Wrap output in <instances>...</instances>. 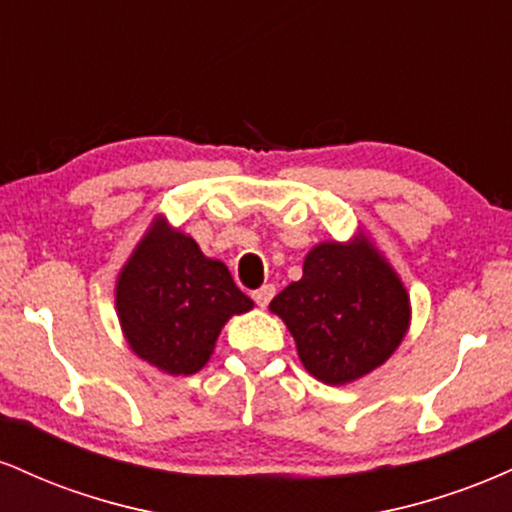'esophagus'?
<instances>
[{"instance_id": "1", "label": "esophagus", "mask_w": 512, "mask_h": 512, "mask_svg": "<svg viewBox=\"0 0 512 512\" xmlns=\"http://www.w3.org/2000/svg\"><path fill=\"white\" fill-rule=\"evenodd\" d=\"M274 293H276V289H274L272 284H264L262 289H257L255 293H252V298H255V303L260 305V308H267L269 301H272V298H274Z\"/></svg>"}]
</instances>
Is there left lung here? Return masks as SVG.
Here are the masks:
<instances>
[{
  "label": "left lung",
  "instance_id": "left-lung-1",
  "mask_svg": "<svg viewBox=\"0 0 512 512\" xmlns=\"http://www.w3.org/2000/svg\"><path fill=\"white\" fill-rule=\"evenodd\" d=\"M269 310L284 320L305 370L325 385L366 378L395 354L411 325L407 286L363 231L346 243H317L301 279Z\"/></svg>",
  "mask_w": 512,
  "mask_h": 512
}]
</instances>
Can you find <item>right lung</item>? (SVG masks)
<instances>
[{"label":"right lung","instance_id":"add662e5","mask_svg":"<svg viewBox=\"0 0 512 512\" xmlns=\"http://www.w3.org/2000/svg\"><path fill=\"white\" fill-rule=\"evenodd\" d=\"M252 305L226 264L204 255L163 214L149 223L115 279V310L129 349L168 375L207 366L223 325Z\"/></svg>","mask_w":512,"mask_h":512}]
</instances>
